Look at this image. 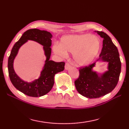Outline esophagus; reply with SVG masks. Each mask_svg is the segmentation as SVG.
<instances>
[{
    "label": "esophagus",
    "mask_w": 129,
    "mask_h": 129,
    "mask_svg": "<svg viewBox=\"0 0 129 129\" xmlns=\"http://www.w3.org/2000/svg\"><path fill=\"white\" fill-rule=\"evenodd\" d=\"M71 68V65H69L68 63H66L65 65V70H69V69Z\"/></svg>",
    "instance_id": "1"
}]
</instances>
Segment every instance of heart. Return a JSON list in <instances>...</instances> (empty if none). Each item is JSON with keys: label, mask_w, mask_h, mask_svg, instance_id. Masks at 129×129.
Here are the masks:
<instances>
[{"label": "heart", "mask_w": 129, "mask_h": 129, "mask_svg": "<svg viewBox=\"0 0 129 129\" xmlns=\"http://www.w3.org/2000/svg\"><path fill=\"white\" fill-rule=\"evenodd\" d=\"M100 48L101 43L97 36L84 34L63 36L59 44H54L52 49L54 54L61 57H66L68 53H72L74 64L85 67L97 57Z\"/></svg>", "instance_id": "b5f03b06"}]
</instances>
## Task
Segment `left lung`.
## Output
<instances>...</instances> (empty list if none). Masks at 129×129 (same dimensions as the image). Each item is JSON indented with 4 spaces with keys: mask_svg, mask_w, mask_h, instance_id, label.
Wrapping results in <instances>:
<instances>
[{
    "mask_svg": "<svg viewBox=\"0 0 129 129\" xmlns=\"http://www.w3.org/2000/svg\"><path fill=\"white\" fill-rule=\"evenodd\" d=\"M94 31L103 39L102 51L97 61L108 62V70L98 73L93 69L96 62L80 69L75 86L80 94L88 99H97L110 93L117 86L121 70L119 52L112 39L104 32Z\"/></svg>",
    "mask_w": 129,
    "mask_h": 129,
    "instance_id": "8db88e82",
    "label": "left lung"
}]
</instances>
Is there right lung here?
I'll list each match as a JSON object with an SVG mask.
<instances>
[{"label": "right lung", "instance_id": "obj_1", "mask_svg": "<svg viewBox=\"0 0 129 129\" xmlns=\"http://www.w3.org/2000/svg\"><path fill=\"white\" fill-rule=\"evenodd\" d=\"M52 38V35L47 30L36 28L30 29L22 35L12 48L8 60V74L13 85L24 94L34 97L45 95L51 91L53 86L54 77L56 74L64 70L65 62H57L49 60L51 54ZM28 40L36 41L43 46L46 57L40 77L32 82H25L21 79L15 72L13 68L14 60L19 49Z\"/></svg>", "mask_w": 129, "mask_h": 129}]
</instances>
